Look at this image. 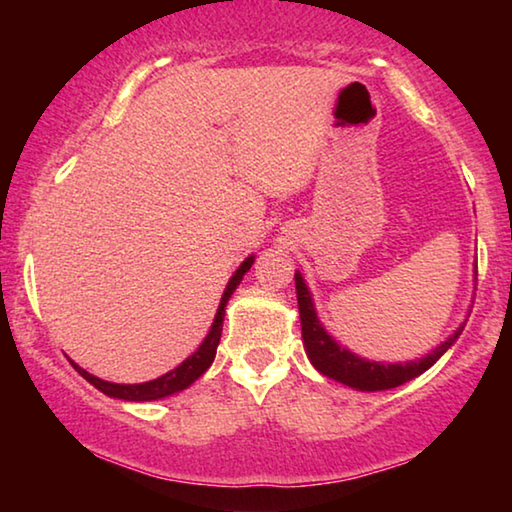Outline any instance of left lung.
Masks as SVG:
<instances>
[{"label": "left lung", "mask_w": 512, "mask_h": 512, "mask_svg": "<svg viewBox=\"0 0 512 512\" xmlns=\"http://www.w3.org/2000/svg\"><path fill=\"white\" fill-rule=\"evenodd\" d=\"M296 293H298V309H300V323H302V341H305V350L309 361L314 368L329 379L341 381L345 386L357 388V391H388V388L402 386L406 381L422 375L429 370L443 354L456 343L458 334L463 332L465 323L449 336L445 343H440L436 350H431L427 357L406 361V363H381V361H368L361 359L348 348L336 343L332 336L325 332L323 323H320L311 302V293L307 289L302 275L296 273Z\"/></svg>", "instance_id": "1"}]
</instances>
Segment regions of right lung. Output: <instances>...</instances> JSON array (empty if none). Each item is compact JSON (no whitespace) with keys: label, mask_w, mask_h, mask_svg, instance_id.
<instances>
[{"label":"right lung","mask_w":512,"mask_h":512,"mask_svg":"<svg viewBox=\"0 0 512 512\" xmlns=\"http://www.w3.org/2000/svg\"><path fill=\"white\" fill-rule=\"evenodd\" d=\"M255 257L250 255L248 259L241 262V266L235 271V275L230 277L228 287H225L221 302H219V309H216V316H214V323L210 327V332H207L205 341L198 345V350L192 354V357H187L183 363H180L178 368H173L167 375H162L153 381H144V384H112V381H103L99 377L90 375L88 370H83L81 366L74 368L79 370V375L85 377L90 381L94 388H99L101 393H106L110 397H117V400H128V402H149V400H162V397L173 395V393H180L185 391L187 386H192L194 381L203 375V372L212 366L214 361V354L216 348H219V341H221V329H223V316H225V305H228V300L235 289L239 287V282L244 280V275L250 271V266H253Z\"/></svg>","instance_id":"add662e5"}]
</instances>
